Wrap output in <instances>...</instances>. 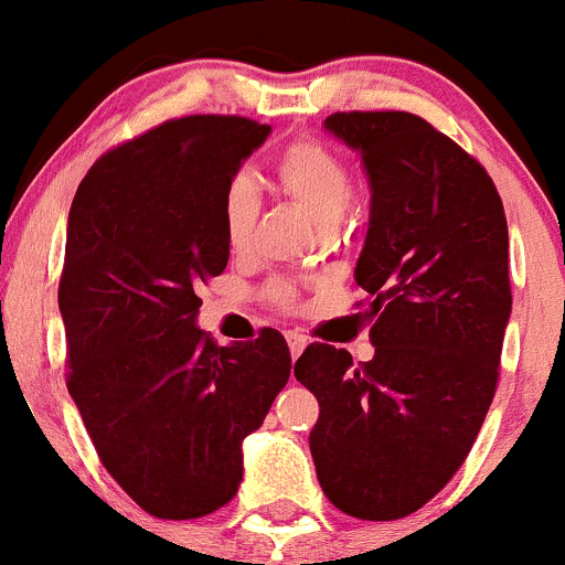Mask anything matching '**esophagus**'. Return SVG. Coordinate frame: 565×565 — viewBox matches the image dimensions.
<instances>
[{
  "instance_id": "34e87169",
  "label": "esophagus",
  "mask_w": 565,
  "mask_h": 565,
  "mask_svg": "<svg viewBox=\"0 0 565 565\" xmlns=\"http://www.w3.org/2000/svg\"><path fill=\"white\" fill-rule=\"evenodd\" d=\"M285 340H288V349H290V356H299L301 351H305L307 345V338L301 332H285Z\"/></svg>"
}]
</instances>
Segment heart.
<instances>
[{"label":"heart","instance_id":"1","mask_svg":"<svg viewBox=\"0 0 565 565\" xmlns=\"http://www.w3.org/2000/svg\"><path fill=\"white\" fill-rule=\"evenodd\" d=\"M277 183L321 231L343 220L354 194L345 161L329 145L312 137L296 139L282 150L277 159ZM258 211L260 198L253 178L247 172L233 175L222 194V231L233 253H244L253 244ZM269 296L282 307L296 305V290L288 282L271 285Z\"/></svg>","mask_w":565,"mask_h":565}]
</instances>
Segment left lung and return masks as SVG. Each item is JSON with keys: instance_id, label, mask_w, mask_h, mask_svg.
I'll use <instances>...</instances> for the list:
<instances>
[{"instance_id": "1", "label": "left lung", "mask_w": 565, "mask_h": 565, "mask_svg": "<svg viewBox=\"0 0 565 565\" xmlns=\"http://www.w3.org/2000/svg\"><path fill=\"white\" fill-rule=\"evenodd\" d=\"M360 153L371 222L354 280L371 296L373 360L307 345L294 376L318 398V483L334 508L390 522L465 465L500 376L511 318L508 225L489 172L412 111H334Z\"/></svg>"}]
</instances>
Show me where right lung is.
Wrapping results in <instances>:
<instances>
[{
	"label": "right lung",
	"instance_id": "obj_1",
	"mask_svg": "<svg viewBox=\"0 0 565 565\" xmlns=\"http://www.w3.org/2000/svg\"><path fill=\"white\" fill-rule=\"evenodd\" d=\"M271 126L236 115L167 120L100 156L68 214L60 312L68 393L100 465L142 511L198 519L242 483V443L288 384L277 329L216 345L198 288L231 247L222 194Z\"/></svg>",
	"mask_w": 565,
	"mask_h": 565
}]
</instances>
